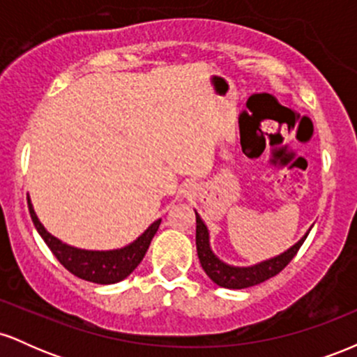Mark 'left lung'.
<instances>
[{
  "instance_id": "1",
  "label": "left lung",
  "mask_w": 357,
  "mask_h": 357,
  "mask_svg": "<svg viewBox=\"0 0 357 357\" xmlns=\"http://www.w3.org/2000/svg\"><path fill=\"white\" fill-rule=\"evenodd\" d=\"M196 215V250H198V258L199 264L206 275L215 282L216 285L225 287V289H247V287H253L261 282L268 280L273 275H277L280 270H284L289 261L296 257L298 248L302 247L309 231L312 230V227L305 231V235L302 236L297 243H294L292 247L287 248L285 252H282L280 255H275L267 260H261L258 264L247 265V267H238V265H230L227 261H223L221 258L213 252L211 243H210V231L208 227L204 225L202 216L198 215V211L195 210Z\"/></svg>"
}]
</instances>
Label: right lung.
<instances>
[{
    "label": "right lung",
    "instance_id": "right-lung-1",
    "mask_svg": "<svg viewBox=\"0 0 357 357\" xmlns=\"http://www.w3.org/2000/svg\"><path fill=\"white\" fill-rule=\"evenodd\" d=\"M28 210H30L31 221H33L36 231L40 233L48 248L52 250L56 260L75 277L100 285L117 284V282L129 277L144 258L151 240L161 225V218L153 221L136 240L130 241L126 247L114 250H85L72 247V245L63 243L60 238L53 236L36 216L30 196H28Z\"/></svg>",
    "mask_w": 357,
    "mask_h": 357
}]
</instances>
